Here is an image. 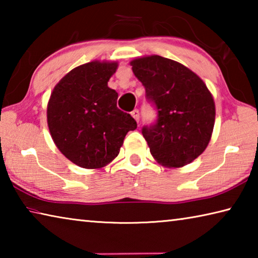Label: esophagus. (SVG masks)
Returning a JSON list of instances; mask_svg holds the SVG:
<instances>
[{"label":"esophagus","mask_w":258,"mask_h":258,"mask_svg":"<svg viewBox=\"0 0 258 258\" xmlns=\"http://www.w3.org/2000/svg\"><path fill=\"white\" fill-rule=\"evenodd\" d=\"M131 115H132L133 118L139 123V120H140V112H139L138 109H134V110L131 112Z\"/></svg>","instance_id":"esophagus-1"}]
</instances>
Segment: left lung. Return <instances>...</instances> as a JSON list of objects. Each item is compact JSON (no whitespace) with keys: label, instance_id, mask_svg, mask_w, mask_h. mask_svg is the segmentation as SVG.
Returning a JSON list of instances; mask_svg holds the SVG:
<instances>
[{"label":"left lung","instance_id":"obj_1","mask_svg":"<svg viewBox=\"0 0 258 258\" xmlns=\"http://www.w3.org/2000/svg\"><path fill=\"white\" fill-rule=\"evenodd\" d=\"M134 75L155 103L158 119L142 128L157 163L183 167L203 154L215 123V102L204 81L177 61L147 55L131 61Z\"/></svg>","mask_w":258,"mask_h":258}]
</instances>
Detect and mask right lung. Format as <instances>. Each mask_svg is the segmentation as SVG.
I'll use <instances>...</instances> for the list:
<instances>
[{"instance_id": "add662e5", "label": "right lung", "mask_w": 258, "mask_h": 258, "mask_svg": "<svg viewBox=\"0 0 258 258\" xmlns=\"http://www.w3.org/2000/svg\"><path fill=\"white\" fill-rule=\"evenodd\" d=\"M117 61L81 64L54 86L47 102V126L54 145L83 168H102L116 158L128 131L137 128L130 113L117 108L118 93L108 86Z\"/></svg>"}]
</instances>
